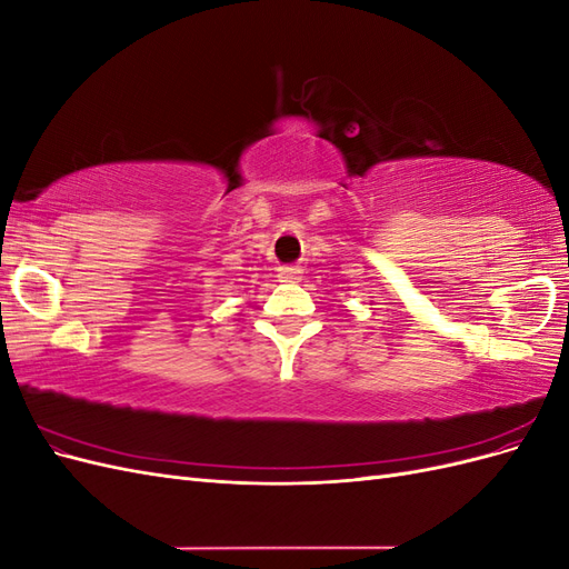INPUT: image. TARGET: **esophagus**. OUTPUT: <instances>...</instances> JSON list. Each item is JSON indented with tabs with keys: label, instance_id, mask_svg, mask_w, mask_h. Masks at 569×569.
I'll return each instance as SVG.
<instances>
[{
	"label": "esophagus",
	"instance_id": "esophagus-1",
	"mask_svg": "<svg viewBox=\"0 0 569 569\" xmlns=\"http://www.w3.org/2000/svg\"><path fill=\"white\" fill-rule=\"evenodd\" d=\"M278 278H280L282 282H297V280H301V268H297V266L280 268V270H278Z\"/></svg>",
	"mask_w": 569,
	"mask_h": 569
}]
</instances>
